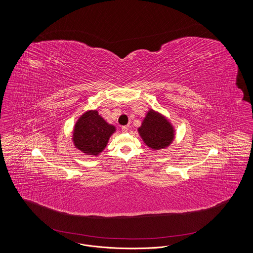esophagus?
Returning a JSON list of instances; mask_svg holds the SVG:
<instances>
[{"label":"esophagus","mask_w":253,"mask_h":253,"mask_svg":"<svg viewBox=\"0 0 253 253\" xmlns=\"http://www.w3.org/2000/svg\"><path fill=\"white\" fill-rule=\"evenodd\" d=\"M128 127H126V126H122V128H121V131L123 132H128Z\"/></svg>","instance_id":"34e87169"}]
</instances>
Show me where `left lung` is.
I'll return each mask as SVG.
<instances>
[{
	"mask_svg": "<svg viewBox=\"0 0 253 253\" xmlns=\"http://www.w3.org/2000/svg\"><path fill=\"white\" fill-rule=\"evenodd\" d=\"M138 132L145 144L153 150L168 147L174 138V130L168 120L154 110H150Z\"/></svg>",
	"mask_w": 253,
	"mask_h": 253,
	"instance_id": "1",
	"label": "left lung"
}]
</instances>
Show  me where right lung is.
Returning a JSON list of instances; mask_svg holds the SVG:
<instances>
[{
  "mask_svg": "<svg viewBox=\"0 0 253 253\" xmlns=\"http://www.w3.org/2000/svg\"><path fill=\"white\" fill-rule=\"evenodd\" d=\"M115 126L104 121L96 110L87 111L75 124L73 141L77 149L90 156L99 155L115 132Z\"/></svg>",
  "mask_w": 253,
  "mask_h": 253,
  "instance_id": "add662e5",
  "label": "right lung"
}]
</instances>
